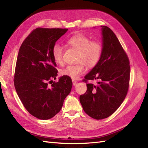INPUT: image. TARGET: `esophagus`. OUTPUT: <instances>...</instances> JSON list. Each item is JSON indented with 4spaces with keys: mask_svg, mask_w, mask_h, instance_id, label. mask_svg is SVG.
<instances>
[{
    "mask_svg": "<svg viewBox=\"0 0 148 148\" xmlns=\"http://www.w3.org/2000/svg\"><path fill=\"white\" fill-rule=\"evenodd\" d=\"M72 81H73V85H74V86H75V85L77 83V81H75V80H73Z\"/></svg>",
    "mask_w": 148,
    "mask_h": 148,
    "instance_id": "1",
    "label": "esophagus"
}]
</instances>
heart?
I'll use <instances>...</instances> for the list:
<instances>
[{
  "instance_id": "1",
  "label": "heart",
  "mask_w": 148,
  "mask_h": 148,
  "mask_svg": "<svg viewBox=\"0 0 148 148\" xmlns=\"http://www.w3.org/2000/svg\"><path fill=\"white\" fill-rule=\"evenodd\" d=\"M66 44L77 51L74 65H69L60 70L62 75L75 79L84 73L85 65L92 68L95 66L103 52V45L99 40H92L85 35L78 34L70 37L66 40ZM63 48L59 44H55L52 47V53L55 62L61 64L63 62Z\"/></svg>"
}]
</instances>
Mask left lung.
Returning <instances> with one entry per match:
<instances>
[{"label":"left lung","instance_id":"1","mask_svg":"<svg viewBox=\"0 0 148 148\" xmlns=\"http://www.w3.org/2000/svg\"><path fill=\"white\" fill-rule=\"evenodd\" d=\"M103 52L99 62L82 81L86 92L79 97L84 112L96 119H103L114 112L126 97L130 87V60L115 34L101 26ZM89 80L97 84H88Z\"/></svg>","mask_w":148,"mask_h":148}]
</instances>
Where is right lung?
Returning a JSON list of instances; mask_svg holds the SVG:
<instances>
[{
    "instance_id": "right-lung-1",
    "label": "right lung",
    "mask_w": 148,
    "mask_h": 148,
    "mask_svg": "<svg viewBox=\"0 0 148 148\" xmlns=\"http://www.w3.org/2000/svg\"><path fill=\"white\" fill-rule=\"evenodd\" d=\"M67 30L36 28L25 38L18 51L15 89L25 108L38 119H49L57 114L71 90V77L63 75L58 82L52 81L58 75L52 47Z\"/></svg>"
}]
</instances>
